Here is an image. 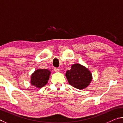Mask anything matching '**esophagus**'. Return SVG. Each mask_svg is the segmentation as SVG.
Wrapping results in <instances>:
<instances>
[{
	"label": "esophagus",
	"mask_w": 123,
	"mask_h": 123,
	"mask_svg": "<svg viewBox=\"0 0 123 123\" xmlns=\"http://www.w3.org/2000/svg\"><path fill=\"white\" fill-rule=\"evenodd\" d=\"M54 70H55V71L56 72H59L60 71V70L58 68H54Z\"/></svg>",
	"instance_id": "esophagus-1"
}]
</instances>
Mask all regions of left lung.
<instances>
[{"label":"left lung","mask_w":123,"mask_h":123,"mask_svg":"<svg viewBox=\"0 0 123 123\" xmlns=\"http://www.w3.org/2000/svg\"><path fill=\"white\" fill-rule=\"evenodd\" d=\"M65 76L70 85L81 90L86 88L92 80L91 71L79 63L73 64L71 70L66 71Z\"/></svg>","instance_id":"obj_1"}]
</instances>
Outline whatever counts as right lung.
I'll return each instance as SVG.
<instances>
[{
    "instance_id": "obj_1",
    "label": "right lung",
    "mask_w": 123,
    "mask_h": 123,
    "mask_svg": "<svg viewBox=\"0 0 123 123\" xmlns=\"http://www.w3.org/2000/svg\"><path fill=\"white\" fill-rule=\"evenodd\" d=\"M51 74L47 69H37L31 74L30 83L36 88H41L48 83L49 76Z\"/></svg>"
}]
</instances>
